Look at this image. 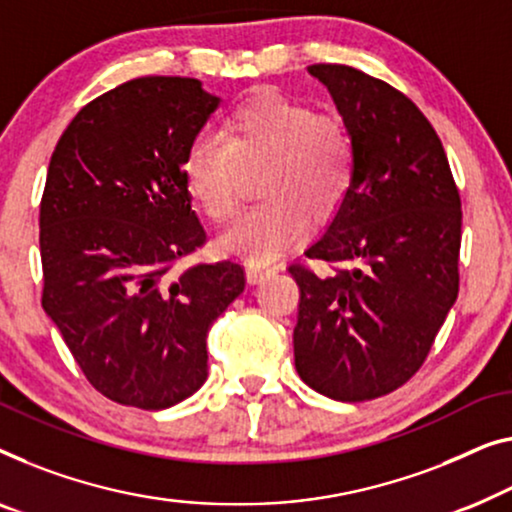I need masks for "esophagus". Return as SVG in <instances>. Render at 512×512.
I'll return each instance as SVG.
<instances>
[{
    "mask_svg": "<svg viewBox=\"0 0 512 512\" xmlns=\"http://www.w3.org/2000/svg\"><path fill=\"white\" fill-rule=\"evenodd\" d=\"M272 272H274L272 268H263V265L249 263V265H247V284H251V286L261 284V281L268 279Z\"/></svg>",
    "mask_w": 512,
    "mask_h": 512,
    "instance_id": "esophagus-1",
    "label": "esophagus"
}]
</instances>
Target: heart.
Here are the masks:
<instances>
[{
	"mask_svg": "<svg viewBox=\"0 0 512 512\" xmlns=\"http://www.w3.org/2000/svg\"><path fill=\"white\" fill-rule=\"evenodd\" d=\"M351 136L337 117L316 115L307 103L265 90L228 117L224 136H196L184 157L194 201L214 221L238 210L244 173L256 180L261 205L219 235L224 254L265 265L302 240L311 219H325L344 201L353 180Z\"/></svg>",
	"mask_w": 512,
	"mask_h": 512,
	"instance_id": "obj_1",
	"label": "heart"
}]
</instances>
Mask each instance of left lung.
I'll list each match as a JSON object with an SVG mask.
<instances>
[{"label": "left lung", "mask_w": 512, "mask_h": 512, "mask_svg": "<svg viewBox=\"0 0 512 512\" xmlns=\"http://www.w3.org/2000/svg\"><path fill=\"white\" fill-rule=\"evenodd\" d=\"M351 136L355 166L344 201L305 256L295 369L339 402L397 390L425 362L459 291L462 203L448 157L409 96L342 64H311Z\"/></svg>", "instance_id": "left-lung-1"}]
</instances>
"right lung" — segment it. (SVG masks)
<instances>
[{"label": "right lung", "mask_w": 512, "mask_h": 512, "mask_svg": "<svg viewBox=\"0 0 512 512\" xmlns=\"http://www.w3.org/2000/svg\"><path fill=\"white\" fill-rule=\"evenodd\" d=\"M219 96L196 78L129 80L57 140L41 198L43 309L96 390L159 411L207 379V330L244 291L240 263L173 270L205 242L184 175Z\"/></svg>", "instance_id": "right-lung-1"}]
</instances>
